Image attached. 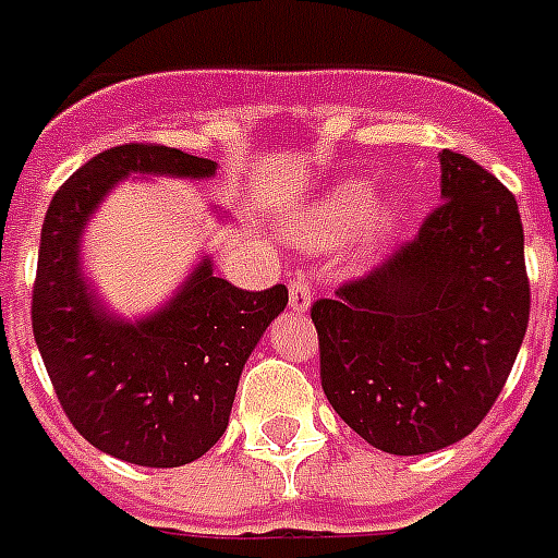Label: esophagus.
<instances>
[{
    "label": "esophagus",
    "instance_id": "34e87169",
    "mask_svg": "<svg viewBox=\"0 0 558 558\" xmlns=\"http://www.w3.org/2000/svg\"><path fill=\"white\" fill-rule=\"evenodd\" d=\"M312 303V283L306 275H294L292 280H289V306H292L294 312H306L310 310Z\"/></svg>",
    "mask_w": 558,
    "mask_h": 558
}]
</instances>
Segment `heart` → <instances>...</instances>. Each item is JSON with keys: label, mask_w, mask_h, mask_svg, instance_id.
<instances>
[{"label": "heart", "mask_w": 558, "mask_h": 558, "mask_svg": "<svg viewBox=\"0 0 558 558\" xmlns=\"http://www.w3.org/2000/svg\"><path fill=\"white\" fill-rule=\"evenodd\" d=\"M396 223L392 208L375 206V192L364 180H347L306 206L298 217V234L310 246H332L366 226L373 234H387Z\"/></svg>", "instance_id": "obj_1"}]
</instances>
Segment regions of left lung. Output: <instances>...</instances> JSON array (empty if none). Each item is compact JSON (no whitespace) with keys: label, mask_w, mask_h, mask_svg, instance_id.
I'll use <instances>...</instances> for the list:
<instances>
[{"label":"left lung","mask_w":558,"mask_h":558,"mask_svg":"<svg viewBox=\"0 0 558 558\" xmlns=\"http://www.w3.org/2000/svg\"><path fill=\"white\" fill-rule=\"evenodd\" d=\"M527 318L515 197L478 162L444 148L441 203L418 234L312 303L320 387L378 450H444L496 404Z\"/></svg>","instance_id":"obj_1"}]
</instances>
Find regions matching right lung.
<instances>
[{
	"instance_id": "obj_1",
	"label": "right lung",
	"mask_w": 558,
	"mask_h": 558,
	"mask_svg": "<svg viewBox=\"0 0 558 558\" xmlns=\"http://www.w3.org/2000/svg\"><path fill=\"white\" fill-rule=\"evenodd\" d=\"M215 160L154 143L108 148L53 194L36 264L34 338L76 433L140 468L201 459L229 427L240 373L266 326L287 310V287L243 292L203 260L183 289L143 320L99 306L80 269V238L129 174L211 177Z\"/></svg>"
}]
</instances>
